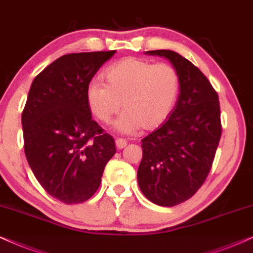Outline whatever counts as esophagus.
I'll use <instances>...</instances> for the list:
<instances>
[{"label":"esophagus","instance_id":"34e87169","mask_svg":"<svg viewBox=\"0 0 253 253\" xmlns=\"http://www.w3.org/2000/svg\"><path fill=\"white\" fill-rule=\"evenodd\" d=\"M116 146L118 149H123L127 146V141L125 139H121V137H117L116 139Z\"/></svg>","mask_w":253,"mask_h":253}]
</instances>
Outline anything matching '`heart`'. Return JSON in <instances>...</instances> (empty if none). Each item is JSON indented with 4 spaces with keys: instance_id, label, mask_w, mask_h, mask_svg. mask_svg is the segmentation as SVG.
<instances>
[{
    "instance_id": "heart-1",
    "label": "heart",
    "mask_w": 253,
    "mask_h": 253,
    "mask_svg": "<svg viewBox=\"0 0 253 253\" xmlns=\"http://www.w3.org/2000/svg\"><path fill=\"white\" fill-rule=\"evenodd\" d=\"M106 84L93 80L86 86V100L100 123H110L121 113L114 128L123 133L154 129L169 116L176 103L179 79L172 66L126 58L105 73Z\"/></svg>"
}]
</instances>
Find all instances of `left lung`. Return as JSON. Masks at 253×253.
<instances>
[{"label": "left lung", "instance_id": "1", "mask_svg": "<svg viewBox=\"0 0 253 253\" xmlns=\"http://www.w3.org/2000/svg\"><path fill=\"white\" fill-rule=\"evenodd\" d=\"M147 53L172 63L180 92L166 123L141 141L137 183L151 203L172 207L193 197L210 173L222 133L220 102L207 77L180 54Z\"/></svg>", "mask_w": 253, "mask_h": 253}]
</instances>
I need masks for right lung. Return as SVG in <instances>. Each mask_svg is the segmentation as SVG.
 <instances>
[{"label":"right lung","instance_id":"right-lung-1","mask_svg":"<svg viewBox=\"0 0 253 253\" xmlns=\"http://www.w3.org/2000/svg\"><path fill=\"white\" fill-rule=\"evenodd\" d=\"M116 50L70 53L39 73L22 113L24 151L37 180L63 204H81L98 190L116 154L113 137L92 120L86 86Z\"/></svg>","mask_w":253,"mask_h":253}]
</instances>
